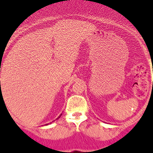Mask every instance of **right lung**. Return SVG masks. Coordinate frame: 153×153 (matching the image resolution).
I'll return each instance as SVG.
<instances>
[{
	"label": "right lung",
	"instance_id": "obj_1",
	"mask_svg": "<svg viewBox=\"0 0 153 153\" xmlns=\"http://www.w3.org/2000/svg\"><path fill=\"white\" fill-rule=\"evenodd\" d=\"M60 117H58V118H57V119H59V118H60Z\"/></svg>",
	"mask_w": 153,
	"mask_h": 153
}]
</instances>
